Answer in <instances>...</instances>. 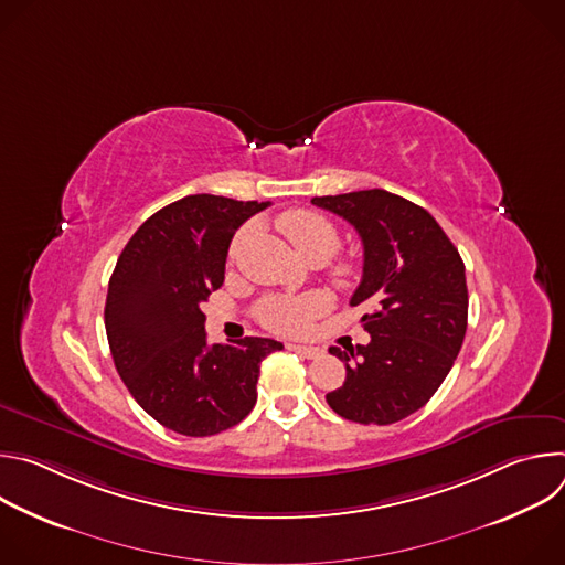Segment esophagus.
Instances as JSON below:
<instances>
[{
  "instance_id": "1",
  "label": "esophagus",
  "mask_w": 565,
  "mask_h": 565,
  "mask_svg": "<svg viewBox=\"0 0 565 565\" xmlns=\"http://www.w3.org/2000/svg\"><path fill=\"white\" fill-rule=\"evenodd\" d=\"M288 349H290V351H295V353H299V355H301V358H306V360H317V358L324 355V349H319V347H301V344H288Z\"/></svg>"
}]
</instances>
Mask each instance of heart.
Segmentation results:
<instances>
[{"instance_id":"obj_1","label":"heart","mask_w":565,"mask_h":565,"mask_svg":"<svg viewBox=\"0 0 565 565\" xmlns=\"http://www.w3.org/2000/svg\"><path fill=\"white\" fill-rule=\"evenodd\" d=\"M279 230L288 236L295 250L310 264H321L331 259L340 248V232L338 227L319 212L312 210H288L277 218ZM253 227H241L230 246V259L234 262L236 255L244 248L246 238L250 236ZM353 264L335 262L329 268V275L338 284H349L353 279ZM331 308V297L327 292H306V295H273L266 297L257 306V317L262 324L281 335H301L308 331L310 321L327 312Z\"/></svg>"}]
</instances>
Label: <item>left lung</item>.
Listing matches in <instances>:
<instances>
[{
	"instance_id": "8db88e82",
	"label": "left lung",
	"mask_w": 565,
	"mask_h": 565,
	"mask_svg": "<svg viewBox=\"0 0 565 565\" xmlns=\"http://www.w3.org/2000/svg\"><path fill=\"white\" fill-rule=\"evenodd\" d=\"M347 218L364 246L362 281L351 306L371 342L358 351L331 347L347 380L327 393L331 409L360 425H391L416 414L451 371L467 331L465 264L438 221L386 190L310 201Z\"/></svg>"
}]
</instances>
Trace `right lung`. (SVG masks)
Returning <instances> with one entry per match:
<instances>
[{"instance_id":"obj_1","label":"right lung","mask_w":565,"mask_h":565,"mask_svg":"<svg viewBox=\"0 0 565 565\" xmlns=\"http://www.w3.org/2000/svg\"><path fill=\"white\" fill-rule=\"evenodd\" d=\"M270 203L192 194L151 214L109 279L105 329L118 375L138 405L183 436H214L257 402L259 364L284 344H207L201 303L225 279L234 232Z\"/></svg>"}]
</instances>
